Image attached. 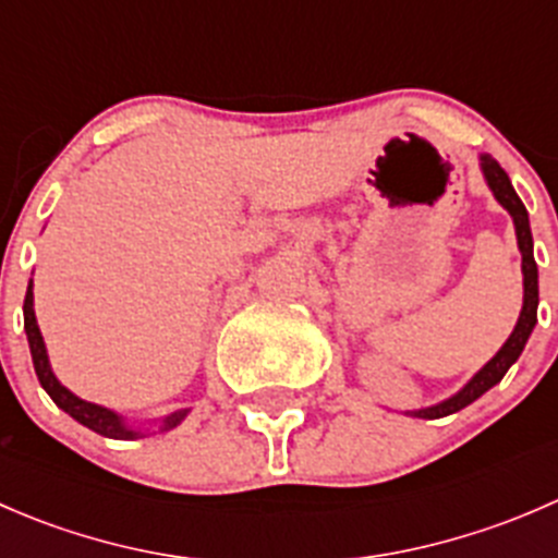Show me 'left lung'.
Masks as SVG:
<instances>
[{
  "mask_svg": "<svg viewBox=\"0 0 558 558\" xmlns=\"http://www.w3.org/2000/svg\"><path fill=\"white\" fill-rule=\"evenodd\" d=\"M481 170H483V178H486L488 189H492V194L497 196L499 205L510 213V218H513V223H515V238H519L521 272H523V307H521L519 324H515L513 335H510L508 342L499 348L497 356H494L488 364H483V367L472 375L470 384L461 388V391H456L451 399L432 404V408L410 410V415H415V418H442V415H451V413H456V410H461V408H466V404L475 402L477 397H483V393H486L492 386H497L499 380L505 378V373H508V369L519 362L523 345H526L529 335H532L534 324H537V302H539L537 264H534V253H532V229H529V213H526V207H523V202L519 199V194H515L508 172L499 167L497 159H492L488 154H483Z\"/></svg>",
  "mask_w": 558,
  "mask_h": 558,
  "instance_id": "obj_1",
  "label": "left lung"
}]
</instances>
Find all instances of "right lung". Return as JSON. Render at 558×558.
Returning a JSON list of instances; mask_svg holds the SVG:
<instances>
[{
	"label": "right lung",
	"mask_w": 558,
	"mask_h": 558,
	"mask_svg": "<svg viewBox=\"0 0 558 558\" xmlns=\"http://www.w3.org/2000/svg\"><path fill=\"white\" fill-rule=\"evenodd\" d=\"M24 329H26V340H29L32 362H35V373L39 378V386L48 391V397L53 399V402L59 404L64 413H70L77 424L88 426V429L97 432V435H102V437H112V440H134V437H145L140 429H132V426L123 421V415L112 413V410L102 408V404L86 402V399L75 397L70 388H64L59 384V378H56L53 369H50L48 351H45V340H43V335H39V326L35 318V291H32V280H29V289H26V300H24ZM185 413H189V410H180V413L167 415V418L161 421L159 432L174 429V426L185 418Z\"/></svg>",
	"instance_id": "right-lung-1"
}]
</instances>
